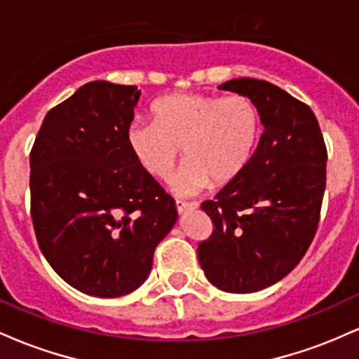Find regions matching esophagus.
I'll return each instance as SVG.
<instances>
[{
  "label": "esophagus",
  "mask_w": 359,
  "mask_h": 359,
  "mask_svg": "<svg viewBox=\"0 0 359 359\" xmlns=\"http://www.w3.org/2000/svg\"><path fill=\"white\" fill-rule=\"evenodd\" d=\"M175 205H177V211H179L180 214L192 211V209H197L196 203H185V201H180V199L175 201Z\"/></svg>",
  "instance_id": "obj_1"
}]
</instances>
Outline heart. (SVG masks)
Segmentation results:
<instances>
[{"mask_svg":"<svg viewBox=\"0 0 359 359\" xmlns=\"http://www.w3.org/2000/svg\"><path fill=\"white\" fill-rule=\"evenodd\" d=\"M262 118L246 94L216 96L175 93L151 104V121H138L126 131L128 148L150 175L167 179L180 147L187 160L172 180L179 194H196L233 182L257 148Z\"/></svg>","mask_w":359,"mask_h":359,"instance_id":"heart-1","label":"heart"}]
</instances>
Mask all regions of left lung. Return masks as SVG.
Segmentation results:
<instances>
[{"mask_svg":"<svg viewBox=\"0 0 359 359\" xmlns=\"http://www.w3.org/2000/svg\"><path fill=\"white\" fill-rule=\"evenodd\" d=\"M219 89L250 96L265 130L240 177L201 204L212 233L197 257L212 285L250 294L290 273L314 240L327 148L312 109L278 86L241 77Z\"/></svg>","mask_w":359,"mask_h":359,"instance_id":"8db88e82","label":"left lung"}]
</instances>
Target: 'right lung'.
<instances>
[{
    "instance_id": "right-lung-1",
    "label": "right lung",
    "mask_w": 359,
    "mask_h": 359,
    "mask_svg": "<svg viewBox=\"0 0 359 359\" xmlns=\"http://www.w3.org/2000/svg\"><path fill=\"white\" fill-rule=\"evenodd\" d=\"M135 86L88 82L45 116L30 151V214L69 285L121 297L145 282L177 221L175 201L128 148Z\"/></svg>"
}]
</instances>
